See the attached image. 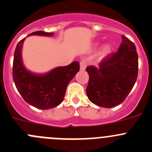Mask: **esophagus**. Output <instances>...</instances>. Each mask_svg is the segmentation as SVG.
Listing matches in <instances>:
<instances>
[{
	"instance_id": "obj_1",
	"label": "esophagus",
	"mask_w": 152,
	"mask_h": 152,
	"mask_svg": "<svg viewBox=\"0 0 152 152\" xmlns=\"http://www.w3.org/2000/svg\"><path fill=\"white\" fill-rule=\"evenodd\" d=\"M86 66H87V64L85 61H80V70L84 71V70H85V68H86Z\"/></svg>"
}]
</instances>
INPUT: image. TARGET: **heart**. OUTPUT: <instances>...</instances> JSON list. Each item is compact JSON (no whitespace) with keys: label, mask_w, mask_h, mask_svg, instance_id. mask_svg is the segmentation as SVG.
I'll return each mask as SVG.
<instances>
[{"label":"heart","mask_w":152,"mask_h":152,"mask_svg":"<svg viewBox=\"0 0 152 152\" xmlns=\"http://www.w3.org/2000/svg\"><path fill=\"white\" fill-rule=\"evenodd\" d=\"M110 51H111V47H110V45H105V46L103 48L102 50L101 55L102 56H103L107 55V54H108Z\"/></svg>","instance_id":"obj_1"}]
</instances>
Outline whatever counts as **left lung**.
I'll list each match as a JSON object with an SVG mask.
<instances>
[{"label":"left lung","mask_w":152,"mask_h":152,"mask_svg":"<svg viewBox=\"0 0 152 152\" xmlns=\"http://www.w3.org/2000/svg\"><path fill=\"white\" fill-rule=\"evenodd\" d=\"M118 51L104 57L99 67L88 66L86 93L91 102L99 107L121 104L133 88L138 74V55L134 44L122 35Z\"/></svg>","instance_id":"1"}]
</instances>
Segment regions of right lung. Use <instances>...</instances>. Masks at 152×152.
<instances>
[{
    "mask_svg": "<svg viewBox=\"0 0 152 152\" xmlns=\"http://www.w3.org/2000/svg\"><path fill=\"white\" fill-rule=\"evenodd\" d=\"M53 32L36 31L29 35L52 36ZM25 38L18 42L14 53L12 76L15 85L23 99L31 105L48 110L61 103L69 82L79 71V63L58 67L45 74H36L26 70L22 61L21 50Z\"/></svg>",
    "mask_w": 152,
    "mask_h": 152,
    "instance_id": "add662e5",
    "label": "right lung"
}]
</instances>
